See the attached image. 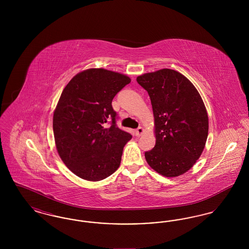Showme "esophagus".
I'll return each instance as SVG.
<instances>
[{
  "instance_id": "esophagus-1",
  "label": "esophagus",
  "mask_w": 249,
  "mask_h": 249,
  "mask_svg": "<svg viewBox=\"0 0 249 249\" xmlns=\"http://www.w3.org/2000/svg\"><path fill=\"white\" fill-rule=\"evenodd\" d=\"M144 132V130H143V128L142 127H139L137 130H135V134H136V136H141L142 133Z\"/></svg>"
}]
</instances>
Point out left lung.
<instances>
[{"instance_id":"obj_1","label":"left lung","mask_w":249,"mask_h":249,"mask_svg":"<svg viewBox=\"0 0 249 249\" xmlns=\"http://www.w3.org/2000/svg\"><path fill=\"white\" fill-rule=\"evenodd\" d=\"M148 92L154 115V148L144 153L153 170L166 178L188 172L201 157L208 136V115L190 80L172 69L137 76Z\"/></svg>"}]
</instances>
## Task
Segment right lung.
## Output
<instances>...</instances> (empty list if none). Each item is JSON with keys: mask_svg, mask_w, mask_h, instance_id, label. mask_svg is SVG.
Returning <instances> with one entry per match:
<instances>
[{"mask_svg": "<svg viewBox=\"0 0 249 249\" xmlns=\"http://www.w3.org/2000/svg\"><path fill=\"white\" fill-rule=\"evenodd\" d=\"M130 82L129 76L103 68L75 74L59 97L53 132L59 157L75 176L101 181L115 173L130 133L116 124L114 97ZM109 119L111 126L106 128Z\"/></svg>", "mask_w": 249, "mask_h": 249, "instance_id": "obj_1", "label": "right lung"}]
</instances>
